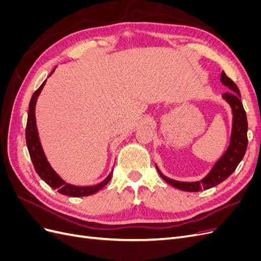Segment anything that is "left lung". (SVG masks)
<instances>
[{
    "label": "left lung",
    "mask_w": 261,
    "mask_h": 261,
    "mask_svg": "<svg viewBox=\"0 0 261 261\" xmlns=\"http://www.w3.org/2000/svg\"><path fill=\"white\" fill-rule=\"evenodd\" d=\"M221 83L226 86L231 92H225L223 94V99L232 108L233 113V124H232V134L228 145L224 154L220 158L217 163L209 172V174L198 181H178L170 177L163 175L159 168L156 167V171L159 172L160 176L167 181L168 184L174 186L180 191L185 192H200L202 189H209L215 187L218 184L222 183L238 168L240 162L246 152L248 139H247V116L245 112L243 103L241 101V92L235 83L228 78L224 72L221 73Z\"/></svg>",
    "instance_id": "1"
}]
</instances>
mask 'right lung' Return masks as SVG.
<instances>
[{"label":"right lung","mask_w":261,"mask_h":261,"mask_svg":"<svg viewBox=\"0 0 261 261\" xmlns=\"http://www.w3.org/2000/svg\"><path fill=\"white\" fill-rule=\"evenodd\" d=\"M54 72V69L51 72V74ZM50 74V75H51ZM49 75V76H50ZM45 85V81L42 83V85L35 91V93L31 97V100L29 102V110H28V118H27V126H26V143L28 147V151L31 158V161L35 167L36 172L38 175L40 176L46 184L50 185L53 189H58L60 194L72 196V197H84L89 196L94 193L99 192L100 189L103 188L112 177L113 172L110 173L108 177L102 180L100 184L93 185V186H75L66 183L65 180H63L57 172H55L50 165L49 161L46 160V156L43 152L42 146L40 144V139L38 136L37 125H36V115H35V108L37 103V99L40 94L42 88Z\"/></svg>","instance_id":"add662e5"}]
</instances>
